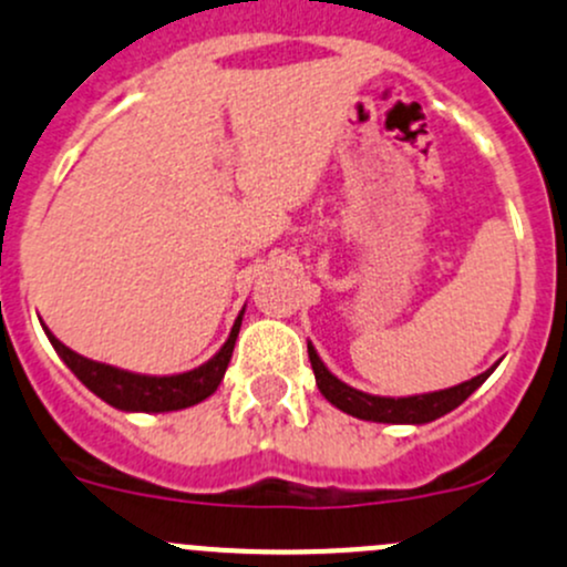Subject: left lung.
Segmentation results:
<instances>
[{"label": "left lung", "mask_w": 567, "mask_h": 567, "mask_svg": "<svg viewBox=\"0 0 567 567\" xmlns=\"http://www.w3.org/2000/svg\"><path fill=\"white\" fill-rule=\"evenodd\" d=\"M309 361H312L315 383H318L320 393L339 408L342 413L353 415L361 421H378V424H429V421L440 419V415L456 410L464 399L470 396L481 383L494 372L486 369L478 378L467 380V383H458L454 389L445 391H432V393H415V396H374V393H363L353 385L342 383L337 374L329 372L323 361H320L318 350L312 348V342H307Z\"/></svg>", "instance_id": "1"}]
</instances>
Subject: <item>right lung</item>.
Returning a JSON list of instances; mask_svg holds the SVG:
<instances>
[{"mask_svg": "<svg viewBox=\"0 0 567 567\" xmlns=\"http://www.w3.org/2000/svg\"><path fill=\"white\" fill-rule=\"evenodd\" d=\"M244 309L238 312L230 337L225 339L223 348L212 355L206 363H200L198 369H189L182 374H138L127 372V369L111 367V363H100L92 359H83V355L70 350L68 344L59 342L51 331L45 329V337L51 339L53 350L59 353V359L70 367V372L86 385L89 391L97 393L103 402H109L111 408L124 410V413H171V410H184L193 408V404L204 402L206 396H212L217 391V385L223 383L225 369H228L230 355H234V344L241 329Z\"/></svg>", "mask_w": 567, "mask_h": 567, "instance_id": "obj_1", "label": "right lung"}]
</instances>
